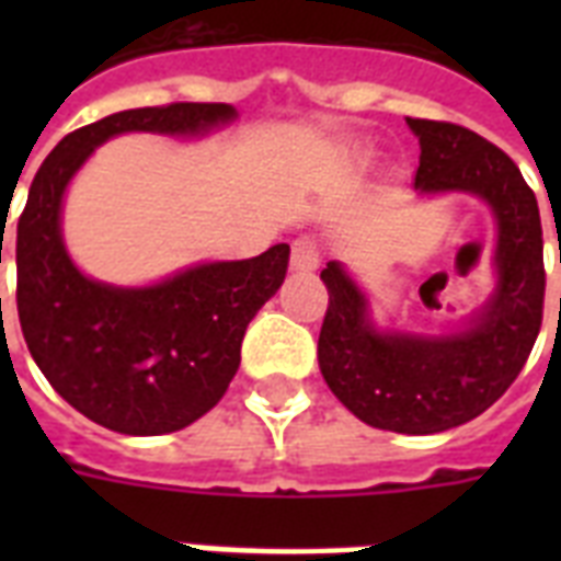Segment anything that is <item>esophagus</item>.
<instances>
[{
    "label": "esophagus",
    "mask_w": 561,
    "mask_h": 561,
    "mask_svg": "<svg viewBox=\"0 0 561 561\" xmlns=\"http://www.w3.org/2000/svg\"><path fill=\"white\" fill-rule=\"evenodd\" d=\"M317 264H320V253H317V244L311 238H299L290 247V271L297 273H311L317 271Z\"/></svg>",
    "instance_id": "esophagus-1"
}]
</instances>
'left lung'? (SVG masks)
Returning <instances> with one entry per match:
<instances>
[{
    "mask_svg": "<svg viewBox=\"0 0 561 561\" xmlns=\"http://www.w3.org/2000/svg\"><path fill=\"white\" fill-rule=\"evenodd\" d=\"M419 139V194H471L495 220V288L460 329L416 334L378 329L367 290L329 262L317 360L329 390L373 427L439 434L492 408L518 378L541 329L545 262L533 188L501 148L469 127L408 118Z\"/></svg>",
    "mask_w": 561,
    "mask_h": 561,
    "instance_id": "8db88e82",
    "label": "left lung"
}]
</instances>
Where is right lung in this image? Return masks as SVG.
Listing matches in <instances>:
<instances>
[{"mask_svg":"<svg viewBox=\"0 0 561 561\" xmlns=\"http://www.w3.org/2000/svg\"><path fill=\"white\" fill-rule=\"evenodd\" d=\"M236 118L229 104L122 110L64 136L31 183L16 224L22 334L48 383L95 425L160 436L209 413L238 373L247 325L285 282L290 247L192 264L139 288L110 285L66 250V188L113 136H206Z\"/></svg>","mask_w":561,"mask_h":561,"instance_id":"right-lung-1","label":"right lung"}]
</instances>
